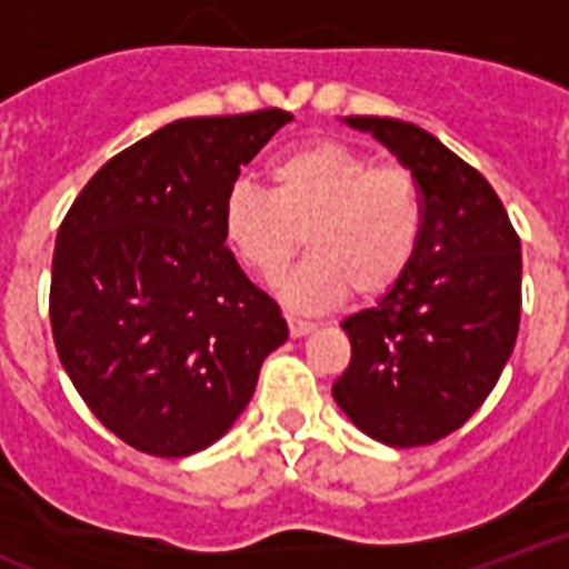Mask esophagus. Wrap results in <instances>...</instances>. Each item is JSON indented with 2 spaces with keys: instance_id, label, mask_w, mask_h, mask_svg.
Masks as SVG:
<instances>
[{
  "instance_id": "obj_1",
  "label": "esophagus",
  "mask_w": 569,
  "mask_h": 569,
  "mask_svg": "<svg viewBox=\"0 0 569 569\" xmlns=\"http://www.w3.org/2000/svg\"><path fill=\"white\" fill-rule=\"evenodd\" d=\"M286 322H289L292 337H303V333H310L316 328V322H307V319H298V316H286Z\"/></svg>"
}]
</instances>
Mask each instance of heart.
Instances as JSON below:
<instances>
[{
	"instance_id": "1",
	"label": "heart",
	"mask_w": 569,
	"mask_h": 569,
	"mask_svg": "<svg viewBox=\"0 0 569 569\" xmlns=\"http://www.w3.org/2000/svg\"><path fill=\"white\" fill-rule=\"evenodd\" d=\"M271 190L236 181L220 206L223 241L244 268L277 280L298 250L310 259L289 280L298 307H325L352 292H390L418 259L427 206L415 172L376 163L340 142H310L268 167Z\"/></svg>"
}]
</instances>
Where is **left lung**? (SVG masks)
<instances>
[{
	"label": "left lung",
	"instance_id": "8db88e82",
	"mask_svg": "<svg viewBox=\"0 0 569 569\" xmlns=\"http://www.w3.org/2000/svg\"><path fill=\"white\" fill-rule=\"evenodd\" d=\"M415 172L427 229L409 274L342 331L352 361L333 400L390 448L445 439L475 415L513 352L522 250L501 199L475 167L418 124L352 116Z\"/></svg>",
	"mask_w": 569,
	"mask_h": 569
}]
</instances>
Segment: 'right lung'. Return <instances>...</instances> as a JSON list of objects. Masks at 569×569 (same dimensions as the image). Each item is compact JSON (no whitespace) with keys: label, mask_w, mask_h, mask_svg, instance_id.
Returning <instances> with one entry per match:
<instances>
[{"label":"right lung","mask_w":569,"mask_h":569,"mask_svg":"<svg viewBox=\"0 0 569 569\" xmlns=\"http://www.w3.org/2000/svg\"><path fill=\"white\" fill-rule=\"evenodd\" d=\"M292 112L163 124L110 158L68 208L50 325L92 415L133 450L188 457L217 441L286 342L280 307L223 244L220 206Z\"/></svg>","instance_id":"1"}]
</instances>
